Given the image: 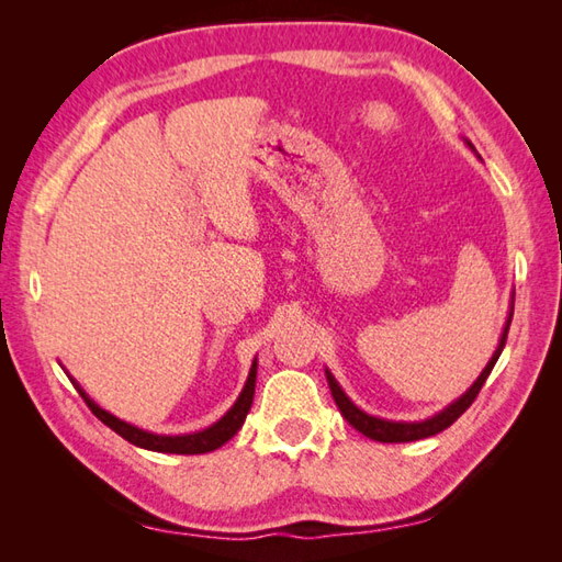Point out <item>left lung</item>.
<instances>
[{
  "label": "left lung",
  "instance_id": "8db88e82",
  "mask_svg": "<svg viewBox=\"0 0 562 562\" xmlns=\"http://www.w3.org/2000/svg\"><path fill=\"white\" fill-rule=\"evenodd\" d=\"M471 147V142H469ZM473 149V147H471ZM512 312H515V306L509 308V316H507V324H505V330H503V338H499V345L495 355L491 357V362L485 364V369L481 372V376L473 381V386L463 393L461 398H457L453 403H449L445 411H439L437 415L427 417V420H420V423H396V420H384V417H374V415H367L364 411L357 408V405L345 396V391L340 389V384L336 381V376H333L328 369H326V379H328V386H330V393L333 398H336V405L340 408L342 417L348 420L357 432H362L364 437L374 439V441H386V445H393V441H415V439H425V437H432L437 432H441V429H447L451 423H457L459 417L469 411V405L475 401V396H479L487 374L493 372V367L497 362V357L503 355V348H505V340H507V330H509V324H512Z\"/></svg>",
  "mask_w": 562,
  "mask_h": 562
}]
</instances>
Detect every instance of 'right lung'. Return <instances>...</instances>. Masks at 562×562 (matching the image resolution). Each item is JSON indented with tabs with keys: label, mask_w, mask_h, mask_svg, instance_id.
I'll use <instances>...</instances> for the list:
<instances>
[{
	"label": "right lung",
	"mask_w": 562,
	"mask_h": 562,
	"mask_svg": "<svg viewBox=\"0 0 562 562\" xmlns=\"http://www.w3.org/2000/svg\"><path fill=\"white\" fill-rule=\"evenodd\" d=\"M256 369H258V362L254 360V364H250V372H248V379H246V386L244 391L238 393L236 403L232 405L229 411H226L224 417H220L217 423L210 425L207 429H202V432H193V435H176V437H169V435H154V432H147V429H139L135 425H130L125 420H121V417L111 415L109 411H103L101 405L93 403L87 391H83L75 379H71V384L77 386V391L81 393V398L87 401V405L91 408V413L99 417V420L103 425H109L113 432L121 435L123 439H127L130 445L135 447H142V449H149V451H161V453H207V451H214L220 449L224 441H229L238 429H241L246 415L250 411V403H254V393H256Z\"/></svg>",
	"instance_id": "add662e5"
}]
</instances>
